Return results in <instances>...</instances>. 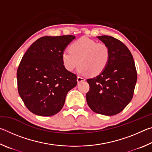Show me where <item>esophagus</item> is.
I'll return each instance as SVG.
<instances>
[{
	"instance_id": "34e87169",
	"label": "esophagus",
	"mask_w": 152,
	"mask_h": 152,
	"mask_svg": "<svg viewBox=\"0 0 152 152\" xmlns=\"http://www.w3.org/2000/svg\"><path fill=\"white\" fill-rule=\"evenodd\" d=\"M85 78H84V77H82V76H78L77 77V81H78V82L79 83V82H83L85 80Z\"/></svg>"
}]
</instances>
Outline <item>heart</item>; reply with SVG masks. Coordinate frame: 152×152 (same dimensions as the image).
<instances>
[{
	"label": "heart",
	"instance_id": "b5f03b06",
	"mask_svg": "<svg viewBox=\"0 0 152 152\" xmlns=\"http://www.w3.org/2000/svg\"><path fill=\"white\" fill-rule=\"evenodd\" d=\"M64 67L72 71L80 63L78 72L80 74L92 75L101 74L106 68L110 59V50L104 43L81 37L70 45V50H65L61 54Z\"/></svg>",
	"mask_w": 152,
	"mask_h": 152
}]
</instances>
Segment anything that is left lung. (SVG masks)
Here are the masks:
<instances>
[{
  "label": "left lung",
  "instance_id": "obj_1",
  "mask_svg": "<svg viewBox=\"0 0 152 152\" xmlns=\"http://www.w3.org/2000/svg\"><path fill=\"white\" fill-rule=\"evenodd\" d=\"M110 50V59L102 72L87 79L90 90L87 104L98 114L112 116L125 109L132 101L137 76L133 56L124 43L108 35L98 36Z\"/></svg>",
  "mask_w": 152,
  "mask_h": 152
}]
</instances>
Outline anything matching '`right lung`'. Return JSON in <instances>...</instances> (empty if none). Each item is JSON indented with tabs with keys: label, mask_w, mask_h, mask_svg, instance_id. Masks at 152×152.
I'll return each mask as SVG.
<instances>
[{
	"label": "right lung",
	"mask_w": 152,
	"mask_h": 152,
	"mask_svg": "<svg viewBox=\"0 0 152 152\" xmlns=\"http://www.w3.org/2000/svg\"><path fill=\"white\" fill-rule=\"evenodd\" d=\"M74 35L45 36L36 40L23 56L17 72L18 92L33 114L49 117L60 112L77 76L64 67L61 54Z\"/></svg>",
	"instance_id": "1"
}]
</instances>
